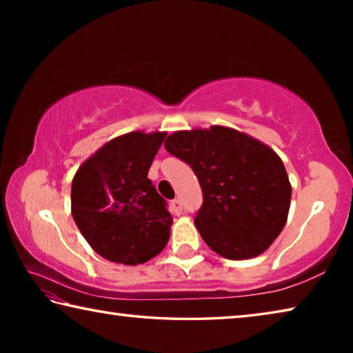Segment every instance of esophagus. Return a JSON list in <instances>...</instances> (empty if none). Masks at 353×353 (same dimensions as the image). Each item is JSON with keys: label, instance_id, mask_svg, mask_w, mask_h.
<instances>
[{"label": "esophagus", "instance_id": "1", "mask_svg": "<svg viewBox=\"0 0 353 353\" xmlns=\"http://www.w3.org/2000/svg\"><path fill=\"white\" fill-rule=\"evenodd\" d=\"M171 208H172V212H174L176 214H181V212H182L181 201H179V199H172V201H171Z\"/></svg>", "mask_w": 353, "mask_h": 353}]
</instances>
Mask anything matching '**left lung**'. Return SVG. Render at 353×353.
<instances>
[{
	"label": "left lung",
	"instance_id": "obj_1",
	"mask_svg": "<svg viewBox=\"0 0 353 353\" xmlns=\"http://www.w3.org/2000/svg\"><path fill=\"white\" fill-rule=\"evenodd\" d=\"M165 149L191 166L204 202L194 224L202 240L229 260L260 255L288 218L291 183L265 143L224 126L179 130Z\"/></svg>",
	"mask_w": 353,
	"mask_h": 353
}]
</instances>
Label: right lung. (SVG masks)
<instances>
[{
  "mask_svg": "<svg viewBox=\"0 0 353 353\" xmlns=\"http://www.w3.org/2000/svg\"><path fill=\"white\" fill-rule=\"evenodd\" d=\"M166 132L137 130L105 143L71 183V213L82 236L104 259L139 265L162 252L171 214L148 171Z\"/></svg>",
  "mask_w": 353,
  "mask_h": 353,
  "instance_id": "right-lung-1",
  "label": "right lung"
}]
</instances>
